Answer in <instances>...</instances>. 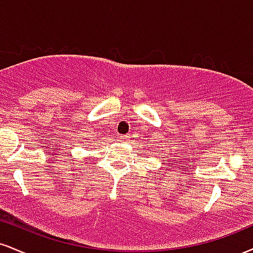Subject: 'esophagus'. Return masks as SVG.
<instances>
[{"mask_svg": "<svg viewBox=\"0 0 253 253\" xmlns=\"http://www.w3.org/2000/svg\"><path fill=\"white\" fill-rule=\"evenodd\" d=\"M127 139H128V136H127V135H120V140H121V141L127 140Z\"/></svg>", "mask_w": 253, "mask_h": 253, "instance_id": "1", "label": "esophagus"}]
</instances>
